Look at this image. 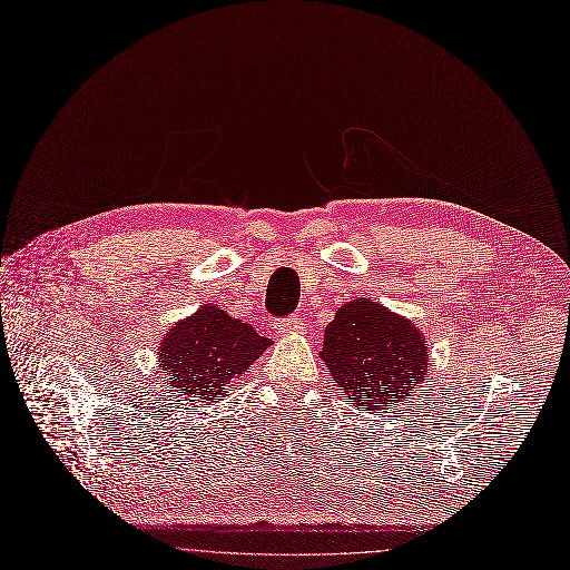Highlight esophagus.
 <instances>
[{"label":"esophagus","mask_w":570,"mask_h":570,"mask_svg":"<svg viewBox=\"0 0 570 570\" xmlns=\"http://www.w3.org/2000/svg\"><path fill=\"white\" fill-rule=\"evenodd\" d=\"M277 328H279V333H303V331H305V322L296 314V317L282 320V322L277 324Z\"/></svg>","instance_id":"1"}]
</instances>
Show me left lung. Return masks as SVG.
I'll use <instances>...</instances> for the list:
<instances>
[{
    "label": "left lung",
    "instance_id": "obj_1",
    "mask_svg": "<svg viewBox=\"0 0 570 570\" xmlns=\"http://www.w3.org/2000/svg\"><path fill=\"white\" fill-rule=\"evenodd\" d=\"M322 360L356 406L409 402L428 381V350L417 326L366 298L335 312L324 331Z\"/></svg>",
    "mask_w": 570,
    "mask_h": 570
}]
</instances>
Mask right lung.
<instances>
[{
	"mask_svg": "<svg viewBox=\"0 0 570 570\" xmlns=\"http://www.w3.org/2000/svg\"><path fill=\"white\" fill-rule=\"evenodd\" d=\"M267 345L269 338L258 335L250 324L232 320L216 305H206L166 333L159 366L168 385L189 402H214Z\"/></svg>",
	"mask_w": 570,
	"mask_h": 570,
	"instance_id": "right-lung-1",
	"label": "right lung"
}]
</instances>
